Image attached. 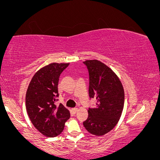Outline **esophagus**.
Returning a JSON list of instances; mask_svg holds the SVG:
<instances>
[{"instance_id": "1", "label": "esophagus", "mask_w": 160, "mask_h": 160, "mask_svg": "<svg viewBox=\"0 0 160 160\" xmlns=\"http://www.w3.org/2000/svg\"><path fill=\"white\" fill-rule=\"evenodd\" d=\"M78 111V108H72V111H73V113H76Z\"/></svg>"}]
</instances>
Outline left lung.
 <instances>
[{
	"label": "left lung",
	"mask_w": 160,
	"mask_h": 160,
	"mask_svg": "<svg viewBox=\"0 0 160 160\" xmlns=\"http://www.w3.org/2000/svg\"><path fill=\"white\" fill-rule=\"evenodd\" d=\"M84 62L89 72V95L97 100L94 108H89V116L83 122L91 134L103 135L119 122L124 108V92L119 78L112 70L100 61Z\"/></svg>",
	"instance_id": "obj_1"
}]
</instances>
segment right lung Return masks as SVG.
Segmentation results:
<instances>
[{"label": "right lung", "mask_w": 160, "mask_h": 160, "mask_svg": "<svg viewBox=\"0 0 160 160\" xmlns=\"http://www.w3.org/2000/svg\"><path fill=\"white\" fill-rule=\"evenodd\" d=\"M68 65L69 63L53 62L42 68L28 86L25 98L28 114L35 128L45 136L60 135L71 117L62 104L55 105L59 97V77Z\"/></svg>", "instance_id": "obj_1"}]
</instances>
